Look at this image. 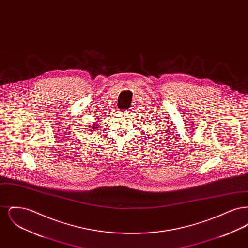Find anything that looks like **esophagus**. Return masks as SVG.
<instances>
[{
	"mask_svg": "<svg viewBox=\"0 0 248 248\" xmlns=\"http://www.w3.org/2000/svg\"><path fill=\"white\" fill-rule=\"evenodd\" d=\"M130 110H131V108H128L126 111H128V112H130Z\"/></svg>",
	"mask_w": 248,
	"mask_h": 248,
	"instance_id": "34e87169",
	"label": "esophagus"
}]
</instances>
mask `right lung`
<instances>
[{
  "label": "right lung",
  "mask_w": 248,
  "mask_h": 248,
  "mask_svg": "<svg viewBox=\"0 0 248 248\" xmlns=\"http://www.w3.org/2000/svg\"><path fill=\"white\" fill-rule=\"evenodd\" d=\"M89 127H90V131H94V129L98 128V125H97V124H92V126H89Z\"/></svg>",
  "instance_id": "1"
}]
</instances>
